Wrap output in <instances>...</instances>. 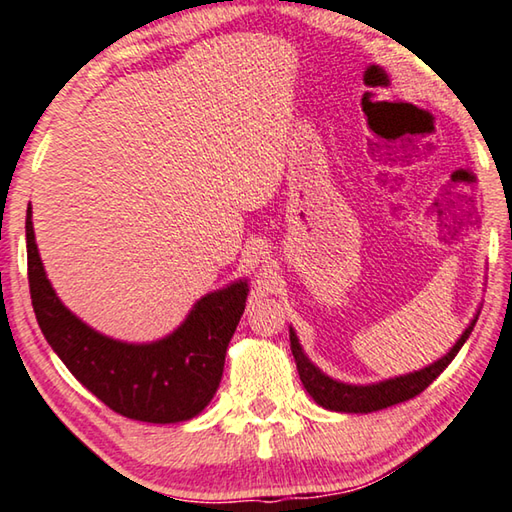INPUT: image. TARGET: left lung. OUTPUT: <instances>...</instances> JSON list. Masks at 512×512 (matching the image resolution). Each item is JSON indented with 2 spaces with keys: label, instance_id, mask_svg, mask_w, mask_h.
Returning a JSON list of instances; mask_svg holds the SVG:
<instances>
[{
  "label": "left lung",
  "instance_id": "8db88e82",
  "mask_svg": "<svg viewBox=\"0 0 512 512\" xmlns=\"http://www.w3.org/2000/svg\"><path fill=\"white\" fill-rule=\"evenodd\" d=\"M477 318H479V311L475 313V318H472L466 331L461 333V338L454 342V347L439 360H434L432 365H427L418 371H410V374L394 376V378L380 380V383H369V385H349V383H342V380L327 376L324 371H320V367L313 365L309 356H306L293 327L288 329V333H291V351L297 365V374H300L302 385L313 401L322 405L324 410H331V412L369 414V412H378V410H385V407L410 401V398L421 394L425 387H430L434 380L441 376V371L454 360L459 349L466 345L472 329H475Z\"/></svg>",
  "mask_w": 512,
  "mask_h": 512
}]
</instances>
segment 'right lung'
I'll return each mask as SVG.
<instances>
[{
	"instance_id": "right-lung-1",
	"label": "right lung",
	"mask_w": 512,
	"mask_h": 512,
	"mask_svg": "<svg viewBox=\"0 0 512 512\" xmlns=\"http://www.w3.org/2000/svg\"><path fill=\"white\" fill-rule=\"evenodd\" d=\"M26 210V255L37 324L67 369L109 410L145 423H181L206 410L224 374L228 342L246 309L248 282L203 295L179 327L154 342H123L91 329L55 295Z\"/></svg>"
}]
</instances>
